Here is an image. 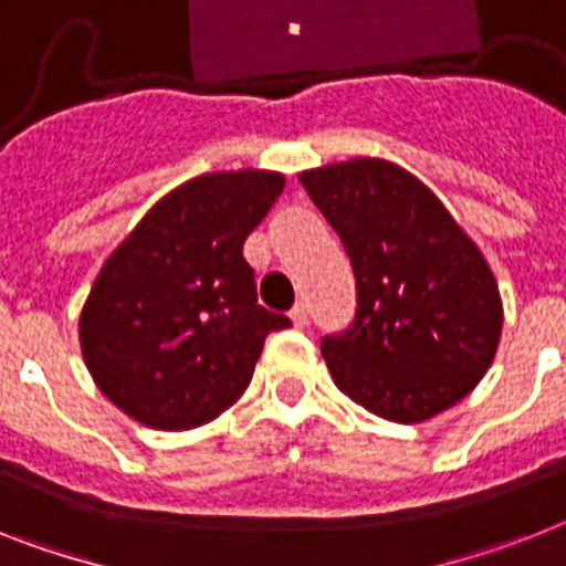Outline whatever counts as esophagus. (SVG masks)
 <instances>
[{"label": "esophagus", "mask_w": 566, "mask_h": 566, "mask_svg": "<svg viewBox=\"0 0 566 566\" xmlns=\"http://www.w3.org/2000/svg\"><path fill=\"white\" fill-rule=\"evenodd\" d=\"M291 319L296 327H305L307 325V302H296V307L291 311Z\"/></svg>", "instance_id": "esophagus-1"}]
</instances>
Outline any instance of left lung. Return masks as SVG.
Instances as JSON below:
<instances>
[{"label": "left lung", "mask_w": 566, "mask_h": 566, "mask_svg": "<svg viewBox=\"0 0 566 566\" xmlns=\"http://www.w3.org/2000/svg\"><path fill=\"white\" fill-rule=\"evenodd\" d=\"M345 244L356 316L322 339L336 388L371 415L422 422L472 391L503 327L497 282L440 198L379 158L298 175Z\"/></svg>", "instance_id": "obj_1"}]
</instances>
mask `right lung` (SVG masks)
<instances>
[{
    "label": "right lung",
    "mask_w": 566,
    "mask_h": 566,
    "mask_svg": "<svg viewBox=\"0 0 566 566\" xmlns=\"http://www.w3.org/2000/svg\"><path fill=\"white\" fill-rule=\"evenodd\" d=\"M284 189L268 169L210 172L164 195L106 259L80 313L97 388L149 429L216 420L250 386L273 331L255 298L247 235Z\"/></svg>",
    "instance_id": "obj_1"
}]
</instances>
